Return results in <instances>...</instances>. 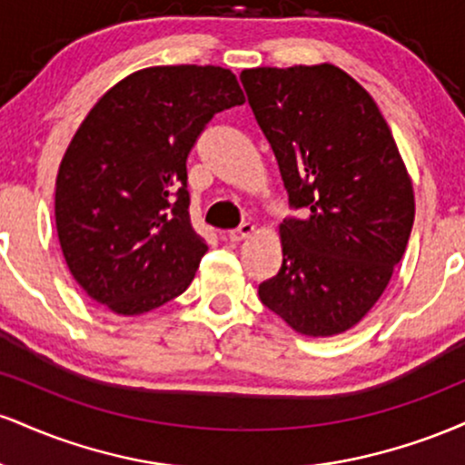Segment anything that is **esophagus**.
Here are the masks:
<instances>
[{
	"instance_id": "1",
	"label": "esophagus",
	"mask_w": 465,
	"mask_h": 465,
	"mask_svg": "<svg viewBox=\"0 0 465 465\" xmlns=\"http://www.w3.org/2000/svg\"><path fill=\"white\" fill-rule=\"evenodd\" d=\"M253 232H255V227L251 225V223H242V225H238L236 229H232V232H229L227 236H229V240H232V242H240V240L249 238Z\"/></svg>"
}]
</instances>
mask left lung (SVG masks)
<instances>
[{"mask_svg":"<svg viewBox=\"0 0 465 465\" xmlns=\"http://www.w3.org/2000/svg\"><path fill=\"white\" fill-rule=\"evenodd\" d=\"M280 165L291 210L282 269L260 302L306 336L350 330L402 260L415 201L385 117L343 69L255 67L240 74Z\"/></svg>","mask_w":465,"mask_h":465,"instance_id":"left-lung-1","label":"left lung"}]
</instances>
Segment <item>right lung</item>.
Instances as JSON below:
<instances>
[{
    "label": "right lung",
    "instance_id": "1",
    "mask_svg": "<svg viewBox=\"0 0 465 465\" xmlns=\"http://www.w3.org/2000/svg\"><path fill=\"white\" fill-rule=\"evenodd\" d=\"M244 103L229 69L131 74L89 111L56 177V232L74 280L117 314L190 286L207 244L190 223L188 154L210 120Z\"/></svg>",
    "mask_w": 465,
    "mask_h": 465
}]
</instances>
